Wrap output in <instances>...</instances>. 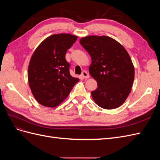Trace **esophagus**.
<instances>
[{
  "mask_svg": "<svg viewBox=\"0 0 160 160\" xmlns=\"http://www.w3.org/2000/svg\"><path fill=\"white\" fill-rule=\"evenodd\" d=\"M81 77H83V79H88V78H89V75L87 71H83V72H82Z\"/></svg>",
  "mask_w": 160,
  "mask_h": 160,
  "instance_id": "esophagus-1",
  "label": "esophagus"
}]
</instances>
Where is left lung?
<instances>
[{
  "mask_svg": "<svg viewBox=\"0 0 160 160\" xmlns=\"http://www.w3.org/2000/svg\"><path fill=\"white\" fill-rule=\"evenodd\" d=\"M79 42L91 58L89 71L98 83V88L91 91L95 103L105 109L119 108L128 98L134 80V66L128 51L108 36H87Z\"/></svg>",
  "mask_w": 160,
  "mask_h": 160,
  "instance_id": "8db88e82",
  "label": "left lung"
}]
</instances>
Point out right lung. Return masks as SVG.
Here are the masks:
<instances>
[{
    "label": "right lung",
    "mask_w": 160,
    "mask_h": 160,
    "mask_svg": "<svg viewBox=\"0 0 160 160\" xmlns=\"http://www.w3.org/2000/svg\"><path fill=\"white\" fill-rule=\"evenodd\" d=\"M77 39L69 33L52 35L33 52L28 68V84L34 98L45 107L60 105L79 81L70 75L69 63L65 59L67 49Z\"/></svg>",
    "instance_id": "add662e5"
}]
</instances>
